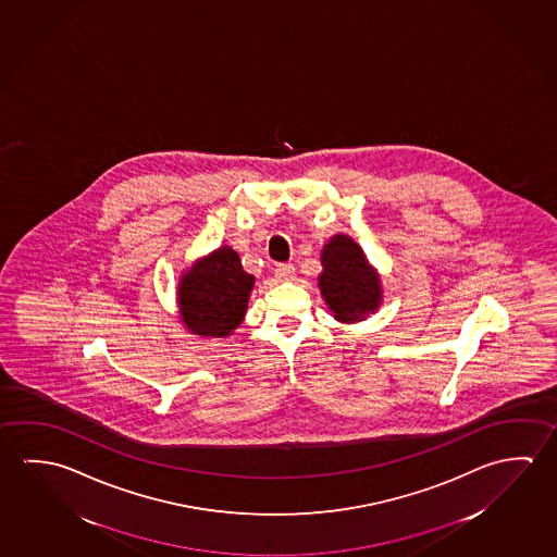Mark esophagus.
<instances>
[{"mask_svg": "<svg viewBox=\"0 0 557 557\" xmlns=\"http://www.w3.org/2000/svg\"><path fill=\"white\" fill-rule=\"evenodd\" d=\"M275 277L280 282H292L295 277V265L293 264H280L275 268Z\"/></svg>", "mask_w": 557, "mask_h": 557, "instance_id": "esophagus-1", "label": "esophagus"}]
</instances>
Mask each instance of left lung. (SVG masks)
Listing matches in <instances>:
<instances>
[{"mask_svg":"<svg viewBox=\"0 0 557 557\" xmlns=\"http://www.w3.org/2000/svg\"><path fill=\"white\" fill-rule=\"evenodd\" d=\"M319 289L337 322H359L383 302V283L354 238L337 233L320 252Z\"/></svg>","mask_w":557,"mask_h":557,"instance_id":"left-lung-1","label":"left lung"}]
</instances>
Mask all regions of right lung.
Listing matches in <instances>:
<instances>
[{"label":"right lung","instance_id":"right-lung-1","mask_svg":"<svg viewBox=\"0 0 557 557\" xmlns=\"http://www.w3.org/2000/svg\"><path fill=\"white\" fill-rule=\"evenodd\" d=\"M255 280L243 270L237 250L227 245L211 250L181 274L178 320L194 336H231L245 320Z\"/></svg>","mask_w":557,"mask_h":557}]
</instances>
